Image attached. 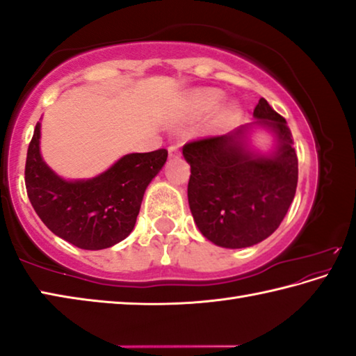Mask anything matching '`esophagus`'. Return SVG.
<instances>
[{
  "label": "esophagus",
  "instance_id": "esophagus-1",
  "mask_svg": "<svg viewBox=\"0 0 356 356\" xmlns=\"http://www.w3.org/2000/svg\"><path fill=\"white\" fill-rule=\"evenodd\" d=\"M168 154H170V159H177L180 155V147L177 144H171V146L168 147Z\"/></svg>",
  "mask_w": 356,
  "mask_h": 356
}]
</instances>
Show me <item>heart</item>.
<instances>
[{
	"label": "heart",
	"mask_w": 356,
	"mask_h": 356,
	"mask_svg": "<svg viewBox=\"0 0 356 356\" xmlns=\"http://www.w3.org/2000/svg\"><path fill=\"white\" fill-rule=\"evenodd\" d=\"M221 100V94L215 89H200V91L193 92L190 97V105L193 110L196 111H212L213 108L218 106ZM237 106L234 104H229L222 108L220 113L221 122H229L237 116Z\"/></svg>",
	"instance_id": "1"
}]
</instances>
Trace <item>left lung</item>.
I'll return each mask as SVG.
<instances>
[{"mask_svg":"<svg viewBox=\"0 0 356 356\" xmlns=\"http://www.w3.org/2000/svg\"><path fill=\"white\" fill-rule=\"evenodd\" d=\"M257 120L227 135L186 143L182 154L191 168L188 204L201 234L222 248H246L278 229L293 201L298 159L291 129L265 99L252 113ZM277 138L273 153H254L248 144L252 127Z\"/></svg>","mask_w":356,"mask_h":356,"instance_id":"1","label":"left lung"}]
</instances>
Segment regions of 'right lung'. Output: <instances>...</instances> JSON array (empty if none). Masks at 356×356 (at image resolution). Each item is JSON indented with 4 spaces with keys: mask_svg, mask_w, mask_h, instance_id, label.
<instances>
[{
    "mask_svg": "<svg viewBox=\"0 0 356 356\" xmlns=\"http://www.w3.org/2000/svg\"><path fill=\"white\" fill-rule=\"evenodd\" d=\"M39 144L40 122L26 155L29 201L55 236L81 250L110 248L134 231L144 191L168 159L166 149L127 154L92 179L65 180L42 160Z\"/></svg>",
    "mask_w": 356,
    "mask_h": 356,
    "instance_id": "right-lung-1",
    "label": "right lung"
}]
</instances>
